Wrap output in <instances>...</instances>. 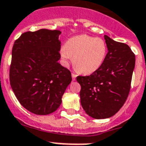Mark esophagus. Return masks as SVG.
Wrapping results in <instances>:
<instances>
[{"label":"esophagus","mask_w":146,"mask_h":146,"mask_svg":"<svg viewBox=\"0 0 146 146\" xmlns=\"http://www.w3.org/2000/svg\"><path fill=\"white\" fill-rule=\"evenodd\" d=\"M76 77H77V75L74 73H72V78H73V81H75V80H76Z\"/></svg>","instance_id":"34e87169"}]
</instances>
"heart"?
I'll use <instances>...</instances> for the list:
<instances>
[{
    "label": "heart",
    "mask_w": 146,
    "mask_h": 146,
    "mask_svg": "<svg viewBox=\"0 0 146 146\" xmlns=\"http://www.w3.org/2000/svg\"><path fill=\"white\" fill-rule=\"evenodd\" d=\"M107 52V45L103 39L82 34L68 39L62 47L60 54L65 62L73 57V63L77 71L88 75L102 66Z\"/></svg>",
    "instance_id": "b5f03b06"
}]
</instances>
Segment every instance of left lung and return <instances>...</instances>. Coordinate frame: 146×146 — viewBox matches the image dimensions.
<instances>
[{
  "label": "left lung",
  "instance_id": "left-lung-1",
  "mask_svg": "<svg viewBox=\"0 0 146 146\" xmlns=\"http://www.w3.org/2000/svg\"><path fill=\"white\" fill-rule=\"evenodd\" d=\"M108 52L97 71L88 76H78L81 85V104L93 119H108L124 104L129 93L135 56L128 45L105 35Z\"/></svg>",
  "mask_w": 146,
  "mask_h": 146
}]
</instances>
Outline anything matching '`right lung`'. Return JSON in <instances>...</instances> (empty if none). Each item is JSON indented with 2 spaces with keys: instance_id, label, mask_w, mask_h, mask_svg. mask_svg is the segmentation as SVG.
Returning a JSON list of instances; mask_svg holds the SVG:
<instances>
[{
  "instance_id": "right-lung-1",
  "label": "right lung",
  "mask_w": 146,
  "mask_h": 146,
  "mask_svg": "<svg viewBox=\"0 0 146 146\" xmlns=\"http://www.w3.org/2000/svg\"><path fill=\"white\" fill-rule=\"evenodd\" d=\"M60 34L47 29L26 32L13 46L11 86L20 104L36 115L57 111L72 81L70 70L58 62Z\"/></svg>"
}]
</instances>
